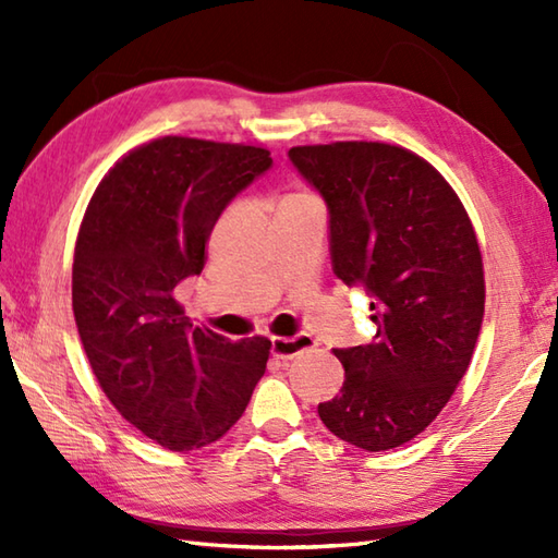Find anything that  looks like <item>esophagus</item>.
<instances>
[{"mask_svg": "<svg viewBox=\"0 0 558 558\" xmlns=\"http://www.w3.org/2000/svg\"><path fill=\"white\" fill-rule=\"evenodd\" d=\"M316 345H318V342H316L312 336H306V333L292 336V338L272 336V340H270V352H272V357H278V360H292V357H298L300 352L312 350V348H316Z\"/></svg>", "mask_w": 558, "mask_h": 558, "instance_id": "1", "label": "esophagus"}]
</instances>
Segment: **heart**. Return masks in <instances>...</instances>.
Segmentation results:
<instances>
[{
	"label": "heart",
	"instance_id": "b5f03b06",
	"mask_svg": "<svg viewBox=\"0 0 558 558\" xmlns=\"http://www.w3.org/2000/svg\"><path fill=\"white\" fill-rule=\"evenodd\" d=\"M312 198H316V196L312 192H306V189H292V192H288L286 196H282L280 206L282 204H300V201H312Z\"/></svg>",
	"mask_w": 558,
	"mask_h": 558
}]
</instances>
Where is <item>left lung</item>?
Masks as SVG:
<instances>
[{
    "label": "left lung",
    "mask_w": 558,
    "mask_h": 558,
    "mask_svg": "<svg viewBox=\"0 0 558 558\" xmlns=\"http://www.w3.org/2000/svg\"><path fill=\"white\" fill-rule=\"evenodd\" d=\"M290 160L328 204L336 276L372 294L376 336L333 350L340 396L318 417L342 441H412L465 376L484 316V264L465 206L417 153L381 141L294 146Z\"/></svg>",
    "instance_id": "8db88e82"
}]
</instances>
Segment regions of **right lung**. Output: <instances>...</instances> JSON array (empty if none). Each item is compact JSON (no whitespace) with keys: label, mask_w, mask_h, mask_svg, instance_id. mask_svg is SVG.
I'll return each mask as SVG.
<instances>
[{"label":"right lung","mask_w":558,"mask_h":558,"mask_svg":"<svg viewBox=\"0 0 558 558\" xmlns=\"http://www.w3.org/2000/svg\"><path fill=\"white\" fill-rule=\"evenodd\" d=\"M270 162L264 146L160 136L117 160L83 213L71 268L83 350L117 412L162 448L218 441L266 372L268 338L192 326L174 288L204 270L222 208Z\"/></svg>","instance_id":"right-lung-1"}]
</instances>
